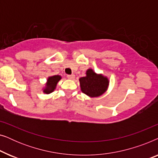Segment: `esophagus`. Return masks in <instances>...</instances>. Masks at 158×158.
<instances>
[{"instance_id": "obj_1", "label": "esophagus", "mask_w": 158, "mask_h": 158, "mask_svg": "<svg viewBox=\"0 0 158 158\" xmlns=\"http://www.w3.org/2000/svg\"><path fill=\"white\" fill-rule=\"evenodd\" d=\"M67 77H68V79L73 80V79L75 78V75H67Z\"/></svg>"}]
</instances>
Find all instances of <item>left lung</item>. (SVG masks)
<instances>
[{
	"instance_id": "left-lung-1",
	"label": "left lung",
	"mask_w": 158,
	"mask_h": 158,
	"mask_svg": "<svg viewBox=\"0 0 158 158\" xmlns=\"http://www.w3.org/2000/svg\"><path fill=\"white\" fill-rule=\"evenodd\" d=\"M79 81L82 92L90 97L101 96L109 85L106 77L101 75H96L91 69L88 70L86 76L81 77Z\"/></svg>"
}]
</instances>
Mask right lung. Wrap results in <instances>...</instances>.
<instances>
[{"label":"right lung","mask_w":158,"mask_h":158,"mask_svg":"<svg viewBox=\"0 0 158 158\" xmlns=\"http://www.w3.org/2000/svg\"><path fill=\"white\" fill-rule=\"evenodd\" d=\"M61 79V77L60 75H54V76L49 77L48 80H47V87L44 90V92L45 94H50L55 89L57 83L59 82L60 80Z\"/></svg>","instance_id":"obj_1"}]
</instances>
